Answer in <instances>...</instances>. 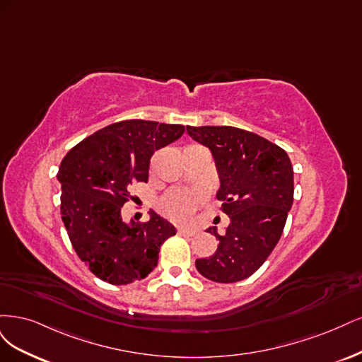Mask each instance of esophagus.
<instances>
[{
    "instance_id": "esophagus-1",
    "label": "esophagus",
    "mask_w": 362,
    "mask_h": 362,
    "mask_svg": "<svg viewBox=\"0 0 362 362\" xmlns=\"http://www.w3.org/2000/svg\"><path fill=\"white\" fill-rule=\"evenodd\" d=\"M179 235H183V236H195V235H197V230H195V228H183V227H180V228H179Z\"/></svg>"
}]
</instances>
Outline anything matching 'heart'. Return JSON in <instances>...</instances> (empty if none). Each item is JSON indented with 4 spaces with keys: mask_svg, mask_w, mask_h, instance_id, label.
Listing matches in <instances>:
<instances>
[{
    "mask_svg": "<svg viewBox=\"0 0 362 362\" xmlns=\"http://www.w3.org/2000/svg\"><path fill=\"white\" fill-rule=\"evenodd\" d=\"M204 197L203 189H171L159 200V209L174 221H188Z\"/></svg>",
    "mask_w": 362,
    "mask_h": 362,
    "instance_id": "obj_1",
    "label": "heart"
}]
</instances>
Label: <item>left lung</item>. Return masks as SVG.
<instances>
[{"label": "left lung", "instance_id": "obj_1", "mask_svg": "<svg viewBox=\"0 0 362 362\" xmlns=\"http://www.w3.org/2000/svg\"><path fill=\"white\" fill-rule=\"evenodd\" d=\"M188 134L212 150L219 171L223 202L230 216L214 255L197 259L195 267L215 283L251 276L269 257L283 235L293 203V167L286 151L257 134L233 126H186Z\"/></svg>", "mask_w": 362, "mask_h": 362}]
</instances>
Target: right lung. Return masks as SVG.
<instances>
[{
  "mask_svg": "<svg viewBox=\"0 0 362 362\" xmlns=\"http://www.w3.org/2000/svg\"><path fill=\"white\" fill-rule=\"evenodd\" d=\"M183 124L148 120L112 123L78 143L63 158L62 218L78 257L102 281L124 286L155 269L160 245L176 235L167 219L150 211L147 223L122 219L131 186L148 180L155 150L179 139Z\"/></svg>",
  "mask_w": 362,
  "mask_h": 362,
  "instance_id": "right-lung-1",
  "label": "right lung"
}]
</instances>
